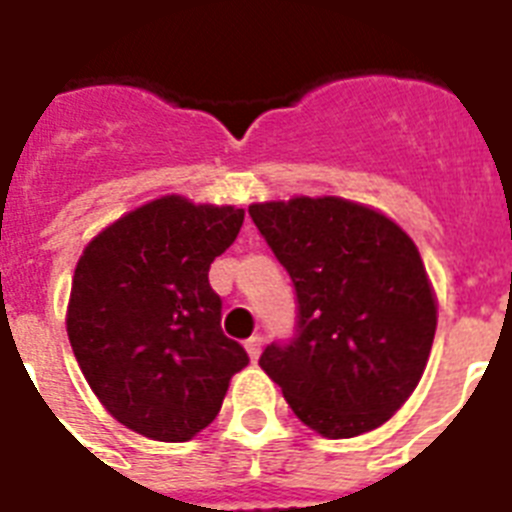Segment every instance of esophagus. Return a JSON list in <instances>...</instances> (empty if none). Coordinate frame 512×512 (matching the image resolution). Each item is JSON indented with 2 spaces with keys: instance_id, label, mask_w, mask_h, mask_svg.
Returning a JSON list of instances; mask_svg holds the SVG:
<instances>
[{
  "instance_id": "obj_1",
  "label": "esophagus",
  "mask_w": 512,
  "mask_h": 512,
  "mask_svg": "<svg viewBox=\"0 0 512 512\" xmlns=\"http://www.w3.org/2000/svg\"><path fill=\"white\" fill-rule=\"evenodd\" d=\"M261 346H264V343H261L259 335H253V338H248V341H245V351H248V357H251L253 362H256V359H259Z\"/></svg>"
}]
</instances>
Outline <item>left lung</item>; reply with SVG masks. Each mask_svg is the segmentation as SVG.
<instances>
[{"instance_id":"obj_1","label":"left lung","mask_w":512,"mask_h":512,"mask_svg":"<svg viewBox=\"0 0 512 512\" xmlns=\"http://www.w3.org/2000/svg\"><path fill=\"white\" fill-rule=\"evenodd\" d=\"M298 298V327L259 365L296 418L327 439L386 423L418 388L436 296L412 237L375 208L335 198L248 206Z\"/></svg>"}]
</instances>
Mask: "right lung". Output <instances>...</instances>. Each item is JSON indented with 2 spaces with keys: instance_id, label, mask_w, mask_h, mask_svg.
<instances>
[{
  "instance_id": "add662e5",
  "label": "right lung",
  "mask_w": 512,
  "mask_h": 512,
  "mask_svg": "<svg viewBox=\"0 0 512 512\" xmlns=\"http://www.w3.org/2000/svg\"><path fill=\"white\" fill-rule=\"evenodd\" d=\"M243 208L163 195L94 235L73 272L68 341L102 407L153 441H190L219 415L248 354L222 333L208 269Z\"/></svg>"
}]
</instances>
